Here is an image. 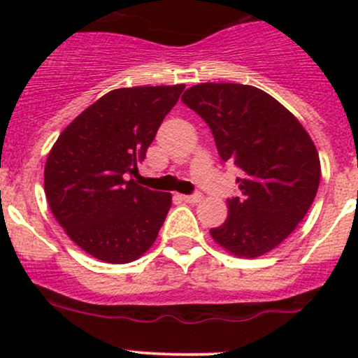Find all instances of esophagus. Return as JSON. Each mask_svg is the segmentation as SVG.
<instances>
[{
  "label": "esophagus",
  "instance_id": "obj_1",
  "mask_svg": "<svg viewBox=\"0 0 358 358\" xmlns=\"http://www.w3.org/2000/svg\"><path fill=\"white\" fill-rule=\"evenodd\" d=\"M182 199L185 202H190V204H196V202H201L202 194L196 192V194H190V196H182Z\"/></svg>",
  "mask_w": 358,
  "mask_h": 358
}]
</instances>
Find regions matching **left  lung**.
Returning <instances> with one entry per match:
<instances>
[{"instance_id": "obj_1", "label": "left lung", "mask_w": 358, "mask_h": 358, "mask_svg": "<svg viewBox=\"0 0 358 358\" xmlns=\"http://www.w3.org/2000/svg\"><path fill=\"white\" fill-rule=\"evenodd\" d=\"M182 102L201 115L223 162L241 169L239 196L211 237L236 256L256 258L301 223L320 183L319 152L301 122L255 86L201 83Z\"/></svg>"}]
</instances>
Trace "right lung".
I'll return each instance as SVG.
<instances>
[{
    "mask_svg": "<svg viewBox=\"0 0 358 358\" xmlns=\"http://www.w3.org/2000/svg\"><path fill=\"white\" fill-rule=\"evenodd\" d=\"M185 85L119 88L67 126L45 166L50 209L83 251L106 263H128L156 241L171 194L136 185L162 119Z\"/></svg>",
    "mask_w": 358,
    "mask_h": 358,
    "instance_id": "right-lung-1",
    "label": "right lung"
}]
</instances>
